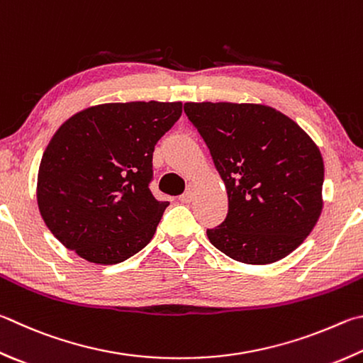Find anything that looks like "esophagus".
Returning <instances> with one entry per match:
<instances>
[{
    "mask_svg": "<svg viewBox=\"0 0 363 363\" xmlns=\"http://www.w3.org/2000/svg\"><path fill=\"white\" fill-rule=\"evenodd\" d=\"M192 199H194V189H192V186H189V189L186 190V192H184V194L179 196V200H181L182 203H190V201H192Z\"/></svg>",
    "mask_w": 363,
    "mask_h": 363,
    "instance_id": "obj_1",
    "label": "esophagus"
}]
</instances>
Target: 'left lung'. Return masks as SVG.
Returning a JSON list of instances; mask_svg holds the SVG:
<instances>
[{
	"mask_svg": "<svg viewBox=\"0 0 363 363\" xmlns=\"http://www.w3.org/2000/svg\"><path fill=\"white\" fill-rule=\"evenodd\" d=\"M228 195L225 220L206 235L249 265L284 259L311 233L322 211L319 147L274 108L254 103H186Z\"/></svg>",
	"mask_w": 363,
	"mask_h": 363,
	"instance_id": "left-lung-1",
	"label": "left lung"
}]
</instances>
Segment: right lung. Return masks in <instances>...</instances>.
Returning a JSON list of instances; mask_svg holds the SVG:
<instances>
[{
  "label": "right lung",
  "mask_w": 363,
  "mask_h": 363,
  "mask_svg": "<svg viewBox=\"0 0 363 363\" xmlns=\"http://www.w3.org/2000/svg\"><path fill=\"white\" fill-rule=\"evenodd\" d=\"M182 114V103H106L65 122L38 173L39 213L65 247L114 265L149 245L168 201L152 181L155 144Z\"/></svg>",
  "instance_id": "add662e5"
}]
</instances>
